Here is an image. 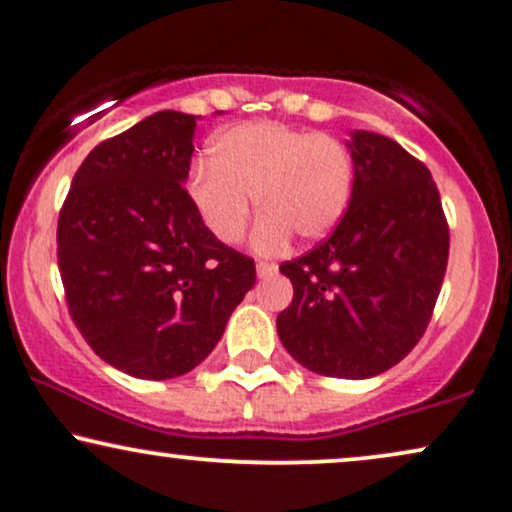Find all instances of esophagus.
<instances>
[{
    "instance_id": "esophagus-1",
    "label": "esophagus",
    "mask_w": 512,
    "mask_h": 512,
    "mask_svg": "<svg viewBox=\"0 0 512 512\" xmlns=\"http://www.w3.org/2000/svg\"><path fill=\"white\" fill-rule=\"evenodd\" d=\"M256 273H258V277H261V280H266V277L277 273V266H275V263H268V261H258L256 263Z\"/></svg>"
}]
</instances>
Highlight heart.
<instances>
[{
    "mask_svg": "<svg viewBox=\"0 0 512 512\" xmlns=\"http://www.w3.org/2000/svg\"><path fill=\"white\" fill-rule=\"evenodd\" d=\"M187 194L218 242L237 244L249 223V199L263 213L254 246L273 254L289 242L325 239L342 223L353 194V156L327 132L277 121L242 123L213 137Z\"/></svg>",
    "mask_w": 512,
    "mask_h": 512,
    "instance_id": "1",
    "label": "heart"
}]
</instances>
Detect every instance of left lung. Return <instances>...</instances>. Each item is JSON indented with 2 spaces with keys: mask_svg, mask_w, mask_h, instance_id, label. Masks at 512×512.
<instances>
[{
  "mask_svg": "<svg viewBox=\"0 0 512 512\" xmlns=\"http://www.w3.org/2000/svg\"><path fill=\"white\" fill-rule=\"evenodd\" d=\"M342 223L285 261L294 299L277 315L289 356L325 377L365 380L406 358L430 325L449 263V223L430 170L399 142L356 130Z\"/></svg>",
  "mask_w": 512,
  "mask_h": 512,
  "instance_id": "obj_1",
  "label": "left lung"
}]
</instances>
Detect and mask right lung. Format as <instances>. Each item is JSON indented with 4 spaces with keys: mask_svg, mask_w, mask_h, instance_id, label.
<instances>
[{
    "mask_svg": "<svg viewBox=\"0 0 512 512\" xmlns=\"http://www.w3.org/2000/svg\"><path fill=\"white\" fill-rule=\"evenodd\" d=\"M197 116L159 111L99 142L68 189L56 256L75 327L102 361L170 380L204 361L254 287V258L218 242L182 182Z\"/></svg>",
    "mask_w": 512,
    "mask_h": 512,
    "instance_id": "1",
    "label": "right lung"
}]
</instances>
